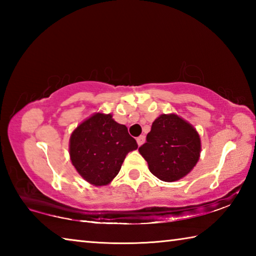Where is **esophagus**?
<instances>
[{
    "label": "esophagus",
    "instance_id": "1",
    "mask_svg": "<svg viewBox=\"0 0 256 256\" xmlns=\"http://www.w3.org/2000/svg\"><path fill=\"white\" fill-rule=\"evenodd\" d=\"M144 141H146V136H140L136 138V142H138V146L144 144Z\"/></svg>",
    "mask_w": 256,
    "mask_h": 256
}]
</instances>
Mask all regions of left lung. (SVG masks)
I'll use <instances>...</instances> for the list:
<instances>
[{"label":"left lung","mask_w":256,"mask_h":256,"mask_svg":"<svg viewBox=\"0 0 256 256\" xmlns=\"http://www.w3.org/2000/svg\"><path fill=\"white\" fill-rule=\"evenodd\" d=\"M138 151L152 174L164 182L188 175L200 158V136L192 125L175 114L154 120L146 142Z\"/></svg>","instance_id":"obj_1"}]
</instances>
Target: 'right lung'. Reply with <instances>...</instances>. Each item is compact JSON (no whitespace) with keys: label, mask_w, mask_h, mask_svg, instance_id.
Here are the masks:
<instances>
[{"label":"right lung","mask_w":256,"mask_h":256,"mask_svg":"<svg viewBox=\"0 0 256 256\" xmlns=\"http://www.w3.org/2000/svg\"><path fill=\"white\" fill-rule=\"evenodd\" d=\"M138 148L128 128L112 115L98 114L81 123L70 138V157L76 172L90 184L107 185L118 174L126 154Z\"/></svg>","instance_id":"right-lung-1"}]
</instances>
